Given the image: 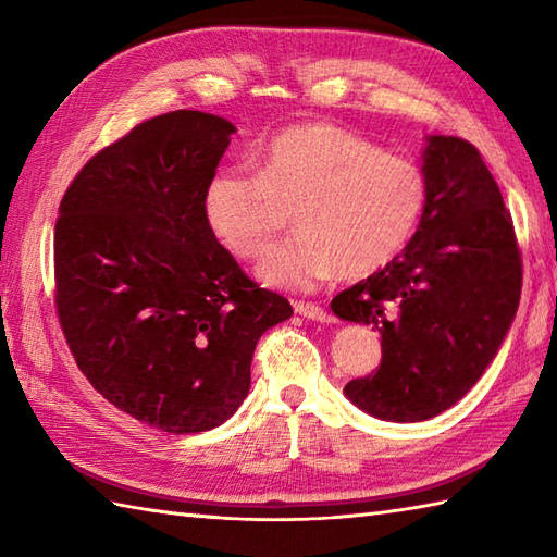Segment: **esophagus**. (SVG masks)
<instances>
[{
	"label": "esophagus",
	"mask_w": 557,
	"mask_h": 557,
	"mask_svg": "<svg viewBox=\"0 0 557 557\" xmlns=\"http://www.w3.org/2000/svg\"><path fill=\"white\" fill-rule=\"evenodd\" d=\"M294 311H297L299 315L309 318V321H318V323H333V315H330L325 309H321L318 304H309V301H297L294 304Z\"/></svg>",
	"instance_id": "34e87169"
}]
</instances>
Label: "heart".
<instances>
[{
  "label": "heart",
  "instance_id": "1",
  "mask_svg": "<svg viewBox=\"0 0 557 557\" xmlns=\"http://www.w3.org/2000/svg\"><path fill=\"white\" fill-rule=\"evenodd\" d=\"M425 206L429 180L417 162L325 122L285 128L260 148L258 172L218 170L203 191L210 232L239 258L263 253L277 234L280 208H294L299 234L256 270L277 289L383 270L417 236Z\"/></svg>",
  "mask_w": 557,
  "mask_h": 557
}]
</instances>
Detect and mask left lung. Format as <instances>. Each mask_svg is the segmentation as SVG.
<instances>
[{
    "mask_svg": "<svg viewBox=\"0 0 557 557\" xmlns=\"http://www.w3.org/2000/svg\"><path fill=\"white\" fill-rule=\"evenodd\" d=\"M425 140L429 206L417 236L330 304L342 321L381 333V366L349 381L345 395L397 423L437 417L476 385L522 294L512 218L481 152L455 136Z\"/></svg>",
    "mask_w": 557,
    "mask_h": 557,
    "instance_id": "obj_1",
    "label": "left lung"
}]
</instances>
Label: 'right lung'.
Segmentation results:
<instances>
[{"instance_id": "add662e5", "label": "right lung", "mask_w": 557, "mask_h": 557, "mask_svg": "<svg viewBox=\"0 0 557 557\" xmlns=\"http://www.w3.org/2000/svg\"><path fill=\"white\" fill-rule=\"evenodd\" d=\"M234 124L176 110L92 156L59 203L54 304L78 369L164 433L227 421L260 335L292 306L244 275L210 232L203 191Z\"/></svg>"}]
</instances>
